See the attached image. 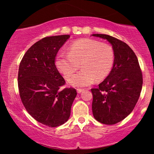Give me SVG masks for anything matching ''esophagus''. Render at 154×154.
I'll return each mask as SVG.
<instances>
[{"label":"esophagus","mask_w":154,"mask_h":154,"mask_svg":"<svg viewBox=\"0 0 154 154\" xmlns=\"http://www.w3.org/2000/svg\"><path fill=\"white\" fill-rule=\"evenodd\" d=\"M83 89H81V88H79V89H77V92L78 93H81L82 91H83Z\"/></svg>","instance_id":"1"}]
</instances>
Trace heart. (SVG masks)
<instances>
[{"mask_svg":"<svg viewBox=\"0 0 154 154\" xmlns=\"http://www.w3.org/2000/svg\"><path fill=\"white\" fill-rule=\"evenodd\" d=\"M114 62V52L109 44L91 38L73 42L69 52H60L56 58V66L65 79L68 80L80 67L82 70L69 80L75 87L91 85L97 80L108 76Z\"/></svg>","mask_w":154,"mask_h":154,"instance_id":"1","label":"heart"}]
</instances>
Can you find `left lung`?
I'll list each match as a JSON object with an SVG mask.
<instances>
[{
  "label": "left lung",
  "mask_w": 154,
  "mask_h": 154,
  "mask_svg": "<svg viewBox=\"0 0 154 154\" xmlns=\"http://www.w3.org/2000/svg\"><path fill=\"white\" fill-rule=\"evenodd\" d=\"M106 39L114 52V62L108 76L97 88H92V109L97 121L113 125L128 116L140 96L142 73L137 57L131 48L121 40L106 34H92Z\"/></svg>",
  "instance_id": "1"
}]
</instances>
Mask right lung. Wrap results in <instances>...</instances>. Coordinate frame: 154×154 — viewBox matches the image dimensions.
Instances as JSON below:
<instances>
[{
    "label": "right lung",
    "instance_id": "right-lung-1",
    "mask_svg": "<svg viewBox=\"0 0 154 154\" xmlns=\"http://www.w3.org/2000/svg\"><path fill=\"white\" fill-rule=\"evenodd\" d=\"M69 35L45 37L35 43L21 60L18 71L20 99L28 113L48 127L68 121L76 97L74 88H66L55 65L57 54Z\"/></svg>",
    "mask_w": 154,
    "mask_h": 154
}]
</instances>
